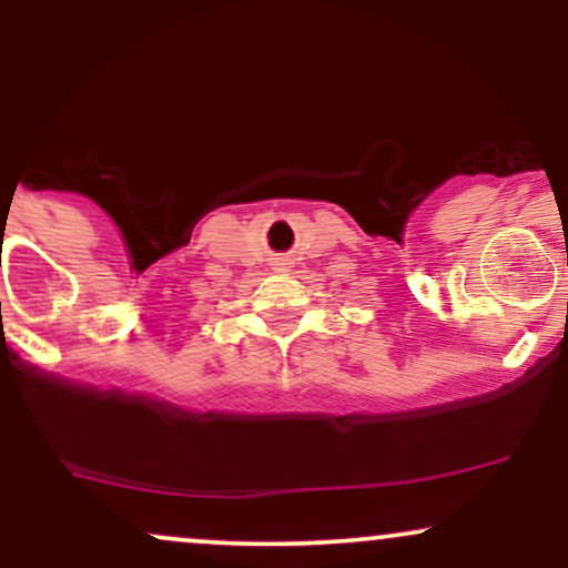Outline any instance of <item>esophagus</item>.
Segmentation results:
<instances>
[{"label":"esophagus","instance_id":"esophagus-1","mask_svg":"<svg viewBox=\"0 0 568 568\" xmlns=\"http://www.w3.org/2000/svg\"><path fill=\"white\" fill-rule=\"evenodd\" d=\"M285 266H288V262H275V270L277 272H285Z\"/></svg>","mask_w":568,"mask_h":568}]
</instances>
